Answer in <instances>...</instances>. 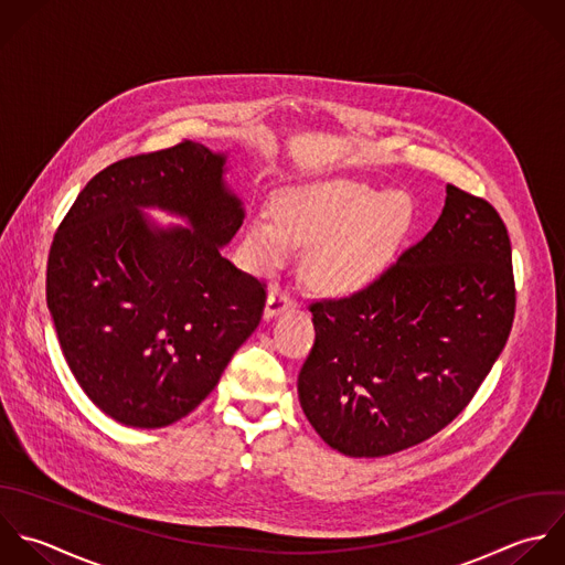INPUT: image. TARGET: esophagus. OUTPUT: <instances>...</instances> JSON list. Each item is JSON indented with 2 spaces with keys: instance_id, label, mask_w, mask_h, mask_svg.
<instances>
[{
  "instance_id": "obj_1",
  "label": "esophagus",
  "mask_w": 565,
  "mask_h": 565,
  "mask_svg": "<svg viewBox=\"0 0 565 565\" xmlns=\"http://www.w3.org/2000/svg\"><path fill=\"white\" fill-rule=\"evenodd\" d=\"M292 303H295V301H292L290 292L281 290L279 286H273V288H270V292H268V299H266L264 317H266V319H273V317H277L279 312L288 310Z\"/></svg>"
}]
</instances>
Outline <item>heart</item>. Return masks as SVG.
I'll return each instance as SVG.
<instances>
[{
  "label": "heart",
  "instance_id": "b5f03b06",
  "mask_svg": "<svg viewBox=\"0 0 565 565\" xmlns=\"http://www.w3.org/2000/svg\"><path fill=\"white\" fill-rule=\"evenodd\" d=\"M275 217L255 215L246 246L255 268L281 266L295 246H315L308 279L332 297H352L387 268L412 209L398 195L381 198L361 184H332L277 202Z\"/></svg>",
  "mask_w": 565,
  "mask_h": 565
}]
</instances>
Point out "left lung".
I'll list each match as a JSON object with an SVG mask.
<instances>
[{"label": "left lung", "instance_id": "obj_1", "mask_svg": "<svg viewBox=\"0 0 565 565\" xmlns=\"http://www.w3.org/2000/svg\"><path fill=\"white\" fill-rule=\"evenodd\" d=\"M513 253L491 202L447 184L443 215L365 290L310 303L315 345L299 401L352 458L392 456L471 403L515 319Z\"/></svg>", "mask_w": 565, "mask_h": 565}]
</instances>
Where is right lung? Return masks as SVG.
I'll return each mask as SVG.
<instances>
[{"label": "right lung", "instance_id": "obj_1", "mask_svg": "<svg viewBox=\"0 0 565 565\" xmlns=\"http://www.w3.org/2000/svg\"><path fill=\"white\" fill-rule=\"evenodd\" d=\"M224 162L193 140L122 158L83 186L54 233L45 301L61 352L87 398L127 427L191 414L262 321L266 284L220 253L244 220ZM142 205L192 228L160 230Z\"/></svg>", "mask_w": 565, "mask_h": 565}]
</instances>
